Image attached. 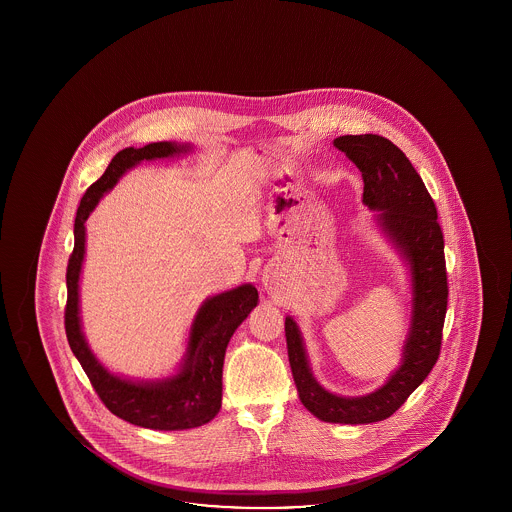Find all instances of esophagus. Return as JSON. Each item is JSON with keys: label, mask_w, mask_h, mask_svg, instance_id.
<instances>
[{"label": "esophagus", "mask_w": 512, "mask_h": 512, "mask_svg": "<svg viewBox=\"0 0 512 512\" xmlns=\"http://www.w3.org/2000/svg\"><path fill=\"white\" fill-rule=\"evenodd\" d=\"M263 284L267 288L268 292L276 293L278 290H282V274L276 270V268H268L267 272L263 274Z\"/></svg>", "instance_id": "esophagus-1"}]
</instances>
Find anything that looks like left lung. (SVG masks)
Instances as JSON below:
<instances>
[{"label": "left lung", "instance_id": "obj_1", "mask_svg": "<svg viewBox=\"0 0 512 512\" xmlns=\"http://www.w3.org/2000/svg\"><path fill=\"white\" fill-rule=\"evenodd\" d=\"M341 149L363 174V201L401 247L413 270V324L403 363L380 390L365 397H338L313 378L297 324L286 318L288 357L301 403L324 422L370 424L395 413L438 363L447 313V268L438 209L407 155L378 134L340 136Z\"/></svg>", "mask_w": 512, "mask_h": 512}]
</instances>
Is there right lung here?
I'll list each match as a JSON object with an SVG mask.
<instances>
[{"label":"right lung","mask_w":512,"mask_h":512,"mask_svg":"<svg viewBox=\"0 0 512 512\" xmlns=\"http://www.w3.org/2000/svg\"><path fill=\"white\" fill-rule=\"evenodd\" d=\"M186 151L184 146L157 142L134 149L126 147L109 163L107 171L82 195L74 219V247L67 265L65 332L74 357L84 368L103 405L122 420L151 430H186L207 424L219 413L222 401V365L226 345L257 305L255 286L244 284L205 301L199 309L188 341V355L180 374L163 382L136 384L109 374L88 349L78 318V276L84 259V220L99 197L111 190L122 172L140 161L161 159Z\"/></svg>","instance_id":"right-lung-1"}]
</instances>
